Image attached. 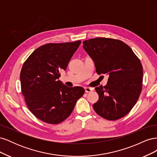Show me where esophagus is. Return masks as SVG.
<instances>
[{"label": "esophagus", "instance_id": "34e87169", "mask_svg": "<svg viewBox=\"0 0 157 157\" xmlns=\"http://www.w3.org/2000/svg\"><path fill=\"white\" fill-rule=\"evenodd\" d=\"M84 90H85V92H86V93L91 92L92 91V88H88V87L84 88Z\"/></svg>", "mask_w": 157, "mask_h": 157}]
</instances>
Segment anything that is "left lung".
I'll use <instances>...</instances> for the list:
<instances>
[{
  "label": "left lung",
  "mask_w": 157,
  "mask_h": 157,
  "mask_svg": "<svg viewBox=\"0 0 157 157\" xmlns=\"http://www.w3.org/2000/svg\"><path fill=\"white\" fill-rule=\"evenodd\" d=\"M83 48L94 61L98 75H107L106 86L95 88L98 115L109 121L124 117L134 107L142 90L143 67L140 59L124 42L98 37L84 40Z\"/></svg>",
  "instance_id": "1"
}]
</instances>
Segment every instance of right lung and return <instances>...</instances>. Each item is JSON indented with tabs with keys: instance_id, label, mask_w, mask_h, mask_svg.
<instances>
[{
	"instance_id": "1",
	"label": "right lung",
	"mask_w": 157,
	"mask_h": 157,
	"mask_svg": "<svg viewBox=\"0 0 157 157\" xmlns=\"http://www.w3.org/2000/svg\"><path fill=\"white\" fill-rule=\"evenodd\" d=\"M81 41L48 43L36 48L23 63L21 90L27 107L39 120L52 124L65 121L84 94L80 86L68 87L58 78Z\"/></svg>"
}]
</instances>
